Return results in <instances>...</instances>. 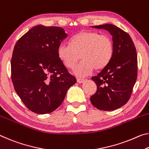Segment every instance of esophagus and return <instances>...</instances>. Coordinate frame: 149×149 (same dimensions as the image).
<instances>
[{
    "mask_svg": "<svg viewBox=\"0 0 149 149\" xmlns=\"http://www.w3.org/2000/svg\"><path fill=\"white\" fill-rule=\"evenodd\" d=\"M77 83H79V84H82V83H84V82L85 81V79H81V78H77Z\"/></svg>",
    "mask_w": 149,
    "mask_h": 149,
    "instance_id": "34e87169",
    "label": "esophagus"
}]
</instances>
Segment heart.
<instances>
[{"instance_id": "b5f03b06", "label": "heart", "mask_w": 149, "mask_h": 149, "mask_svg": "<svg viewBox=\"0 0 149 149\" xmlns=\"http://www.w3.org/2000/svg\"><path fill=\"white\" fill-rule=\"evenodd\" d=\"M113 54V44L110 37L93 31H81L70 40V46L59 44L57 56L68 68H73L81 56L82 61L74 69L78 77L90 74L94 68L102 70L108 65Z\"/></svg>"}]
</instances>
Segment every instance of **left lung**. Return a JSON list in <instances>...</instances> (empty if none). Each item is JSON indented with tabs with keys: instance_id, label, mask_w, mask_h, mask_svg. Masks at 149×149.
I'll return each instance as SVG.
<instances>
[{
	"instance_id": "left-lung-1",
	"label": "left lung",
	"mask_w": 149,
	"mask_h": 149,
	"mask_svg": "<svg viewBox=\"0 0 149 149\" xmlns=\"http://www.w3.org/2000/svg\"><path fill=\"white\" fill-rule=\"evenodd\" d=\"M107 30L112 36L113 54L108 65L91 77L97 91L90 97L94 107L113 111L126 104L131 97L137 77V55L129 35L113 24L91 26Z\"/></svg>"
}]
</instances>
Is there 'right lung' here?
<instances>
[{
  "label": "right lung",
  "mask_w": 149,
  "mask_h": 149,
  "mask_svg": "<svg viewBox=\"0 0 149 149\" xmlns=\"http://www.w3.org/2000/svg\"><path fill=\"white\" fill-rule=\"evenodd\" d=\"M67 36L62 28L38 25L15 44L12 81L16 93L32 112L54 111L76 82L57 56L58 46Z\"/></svg>",
  "instance_id": "right-lung-1"
}]
</instances>
